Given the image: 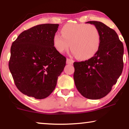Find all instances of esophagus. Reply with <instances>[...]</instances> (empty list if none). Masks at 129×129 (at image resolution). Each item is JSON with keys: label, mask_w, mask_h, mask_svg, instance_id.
<instances>
[{"label": "esophagus", "mask_w": 129, "mask_h": 129, "mask_svg": "<svg viewBox=\"0 0 129 129\" xmlns=\"http://www.w3.org/2000/svg\"><path fill=\"white\" fill-rule=\"evenodd\" d=\"M73 63H74L73 60H72L71 59H69V58L67 59V60H66V63H67V64H73Z\"/></svg>", "instance_id": "34e87169"}]
</instances>
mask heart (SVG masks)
Here are the masks:
<instances>
[{"label":"heart","mask_w":129,"mask_h":129,"mask_svg":"<svg viewBox=\"0 0 129 129\" xmlns=\"http://www.w3.org/2000/svg\"><path fill=\"white\" fill-rule=\"evenodd\" d=\"M61 35L56 34L53 44L60 53L71 50L78 59H90L100 46L101 35L97 26L92 24L70 23L63 26Z\"/></svg>","instance_id":"obj_1"}]
</instances>
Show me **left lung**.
<instances>
[{
  "label": "left lung",
  "instance_id": "obj_1",
  "mask_svg": "<svg viewBox=\"0 0 129 129\" xmlns=\"http://www.w3.org/2000/svg\"><path fill=\"white\" fill-rule=\"evenodd\" d=\"M86 23L94 24L99 30L100 46L90 59L74 62L73 78L77 90L83 96L99 99L110 92L122 73L124 47L113 29L98 21Z\"/></svg>",
  "mask_w": 129,
  "mask_h": 129
}]
</instances>
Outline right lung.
<instances>
[{"label":"right lung","mask_w":129,"mask_h":129,"mask_svg":"<svg viewBox=\"0 0 129 129\" xmlns=\"http://www.w3.org/2000/svg\"><path fill=\"white\" fill-rule=\"evenodd\" d=\"M59 26L39 24L23 31L12 43L9 68L23 94L42 99L55 89L66 61L54 46Z\"/></svg>","instance_id":"1"}]
</instances>
